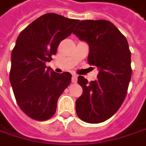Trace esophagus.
I'll list each match as a JSON object with an SVG mask.
<instances>
[{"instance_id": "esophagus-1", "label": "esophagus", "mask_w": 146, "mask_h": 146, "mask_svg": "<svg viewBox=\"0 0 146 146\" xmlns=\"http://www.w3.org/2000/svg\"><path fill=\"white\" fill-rule=\"evenodd\" d=\"M76 82H77V76L76 75H73V76H72V82L76 83Z\"/></svg>"}]
</instances>
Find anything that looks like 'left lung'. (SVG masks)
<instances>
[{"instance_id": "left-lung-1", "label": "left lung", "mask_w": 146, "mask_h": 146, "mask_svg": "<svg viewBox=\"0 0 146 146\" xmlns=\"http://www.w3.org/2000/svg\"><path fill=\"white\" fill-rule=\"evenodd\" d=\"M73 33L88 44V62L99 70L96 81L88 82L78 76L83 93L76 102V112L87 123H101L118 111L126 96L132 76L128 42L112 22L104 20L80 21Z\"/></svg>"}]
</instances>
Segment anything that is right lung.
Wrapping results in <instances>:
<instances>
[{
  "label": "right lung",
  "mask_w": 146,
  "mask_h": 146,
  "mask_svg": "<svg viewBox=\"0 0 146 146\" xmlns=\"http://www.w3.org/2000/svg\"><path fill=\"white\" fill-rule=\"evenodd\" d=\"M78 20L45 13L18 36L11 55L10 83L20 108L31 119L44 121L57 109L59 96L71 82V74H58L46 62L57 53L60 42L69 37Z\"/></svg>",
  "instance_id": "right-lung-1"
}]
</instances>
